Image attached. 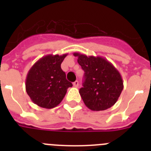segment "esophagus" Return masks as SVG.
<instances>
[{
	"label": "esophagus",
	"instance_id": "obj_1",
	"mask_svg": "<svg viewBox=\"0 0 151 151\" xmlns=\"http://www.w3.org/2000/svg\"><path fill=\"white\" fill-rule=\"evenodd\" d=\"M78 85H79V84H78V81H75V82H73V85H74L75 87H78Z\"/></svg>",
	"mask_w": 151,
	"mask_h": 151
}]
</instances>
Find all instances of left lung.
Here are the masks:
<instances>
[{"mask_svg": "<svg viewBox=\"0 0 151 151\" xmlns=\"http://www.w3.org/2000/svg\"><path fill=\"white\" fill-rule=\"evenodd\" d=\"M78 63L85 71L83 87L79 94L85 106L94 111H101L115 104L123 90V81L113 64L101 57L86 56L79 53Z\"/></svg>", "mask_w": 151, "mask_h": 151, "instance_id": "8db88e82", "label": "left lung"}]
</instances>
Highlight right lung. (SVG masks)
<instances>
[{
	"instance_id": "1",
	"label": "right lung",
	"mask_w": 151,
	"mask_h": 151,
	"mask_svg": "<svg viewBox=\"0 0 151 151\" xmlns=\"http://www.w3.org/2000/svg\"><path fill=\"white\" fill-rule=\"evenodd\" d=\"M67 54H48L41 57L28 72L26 90L34 104L51 109L60 104L68 88L73 84L67 81L61 63Z\"/></svg>"
}]
</instances>
